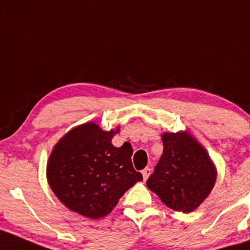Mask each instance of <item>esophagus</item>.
Here are the masks:
<instances>
[{"instance_id":"1","label":"esophagus","mask_w":250,"mask_h":250,"mask_svg":"<svg viewBox=\"0 0 250 250\" xmlns=\"http://www.w3.org/2000/svg\"><path fill=\"white\" fill-rule=\"evenodd\" d=\"M142 174H143V179H144V180H146V179L149 178L150 174H151V169H150L149 167H146V169L142 170Z\"/></svg>"}]
</instances>
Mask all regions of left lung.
I'll return each mask as SVG.
<instances>
[{
    "mask_svg": "<svg viewBox=\"0 0 250 250\" xmlns=\"http://www.w3.org/2000/svg\"><path fill=\"white\" fill-rule=\"evenodd\" d=\"M163 155L146 186L174 211L190 213L211 193L216 169L206 150L188 131L162 135Z\"/></svg>",
    "mask_w": 250,
    "mask_h": 250,
    "instance_id": "obj_1",
    "label": "left lung"
}]
</instances>
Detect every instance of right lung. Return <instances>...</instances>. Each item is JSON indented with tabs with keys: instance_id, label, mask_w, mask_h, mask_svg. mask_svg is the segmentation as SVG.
I'll return each mask as SVG.
<instances>
[{
	"instance_id": "obj_1",
	"label": "right lung",
	"mask_w": 250,
	"mask_h": 250,
	"mask_svg": "<svg viewBox=\"0 0 250 250\" xmlns=\"http://www.w3.org/2000/svg\"><path fill=\"white\" fill-rule=\"evenodd\" d=\"M116 130L104 131L94 122L71 129L59 140L47 161L51 190L71 211L99 219L109 214L119 199L142 174L131 163L133 148L113 146Z\"/></svg>"
}]
</instances>
